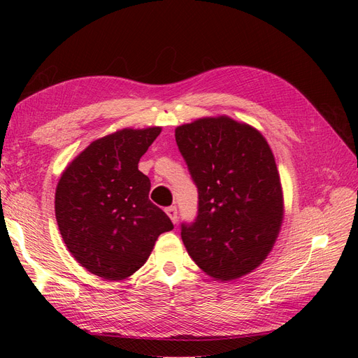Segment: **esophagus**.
<instances>
[{
	"instance_id": "34e87169",
	"label": "esophagus",
	"mask_w": 358,
	"mask_h": 358,
	"mask_svg": "<svg viewBox=\"0 0 358 358\" xmlns=\"http://www.w3.org/2000/svg\"><path fill=\"white\" fill-rule=\"evenodd\" d=\"M166 213L169 215V218L171 220L173 224L178 222V209H176V206H170V208L166 209Z\"/></svg>"
}]
</instances>
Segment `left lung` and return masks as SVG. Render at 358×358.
I'll return each mask as SVG.
<instances>
[{
    "label": "left lung",
    "mask_w": 358,
    "mask_h": 358,
    "mask_svg": "<svg viewBox=\"0 0 358 358\" xmlns=\"http://www.w3.org/2000/svg\"><path fill=\"white\" fill-rule=\"evenodd\" d=\"M175 137L199 189L197 218L180 225L188 254L215 279L249 273L272 251L284 218L272 149L229 116L183 124Z\"/></svg>",
    "instance_id": "1"
}]
</instances>
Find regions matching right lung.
Returning <instances> with one entry per match:
<instances>
[{"instance_id":"right-lung-1","label":"right lung","mask_w":358,"mask_h":358,"mask_svg":"<svg viewBox=\"0 0 358 358\" xmlns=\"http://www.w3.org/2000/svg\"><path fill=\"white\" fill-rule=\"evenodd\" d=\"M159 127L124 128L101 137L64 170L55 192L62 241L88 272L122 280L142 267L169 216L149 200L150 180L138 161Z\"/></svg>"}]
</instances>
